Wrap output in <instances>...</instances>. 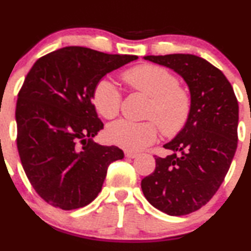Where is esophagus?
Masks as SVG:
<instances>
[{
	"label": "esophagus",
	"instance_id": "34e87169",
	"mask_svg": "<svg viewBox=\"0 0 251 251\" xmlns=\"http://www.w3.org/2000/svg\"><path fill=\"white\" fill-rule=\"evenodd\" d=\"M125 156L128 159H134V158H137L138 154L134 152H125Z\"/></svg>",
	"mask_w": 251,
	"mask_h": 251
}]
</instances>
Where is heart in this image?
Returning <instances> with one entry per match:
<instances>
[{"label":"heart","mask_w":251,"mask_h":251,"mask_svg":"<svg viewBox=\"0 0 251 251\" xmlns=\"http://www.w3.org/2000/svg\"><path fill=\"white\" fill-rule=\"evenodd\" d=\"M129 89L150 97L143 123L118 120L106 131L110 143L126 151L138 152L152 145L159 128L166 137H173L185 127L192 107L191 95L170 71L158 65L145 64L129 69L123 75ZM93 104L106 119L119 114L123 96L112 80L102 78L93 91Z\"/></svg>","instance_id":"1"}]
</instances>
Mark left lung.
<instances>
[{
	"instance_id": "obj_1",
	"label": "left lung",
	"mask_w": 251,
	"mask_h": 251,
	"mask_svg": "<svg viewBox=\"0 0 251 251\" xmlns=\"http://www.w3.org/2000/svg\"><path fill=\"white\" fill-rule=\"evenodd\" d=\"M186 80L192 107L185 127L155 155V170L141 180L147 201L171 216L200 209L215 195L237 149L238 102L221 70L195 55L146 56Z\"/></svg>"
}]
</instances>
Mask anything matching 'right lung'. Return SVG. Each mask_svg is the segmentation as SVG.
I'll use <instances>...</instances> for the list:
<instances>
[{
  "mask_svg": "<svg viewBox=\"0 0 251 251\" xmlns=\"http://www.w3.org/2000/svg\"><path fill=\"white\" fill-rule=\"evenodd\" d=\"M137 58L66 47L36 60L26 75L15 112L17 150L31 186L52 207L87 206L108 165L124 158L117 146L92 141L104 128L92 96L105 75Z\"/></svg>",
  "mask_w": 251,
  "mask_h": 251,
  "instance_id": "1",
  "label": "right lung"
}]
</instances>
